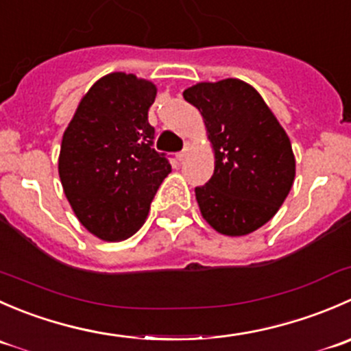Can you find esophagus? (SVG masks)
Listing matches in <instances>:
<instances>
[{
  "instance_id": "34e87169",
  "label": "esophagus",
  "mask_w": 351,
  "mask_h": 351,
  "mask_svg": "<svg viewBox=\"0 0 351 351\" xmlns=\"http://www.w3.org/2000/svg\"><path fill=\"white\" fill-rule=\"evenodd\" d=\"M192 149H193V146H192V144H190V143H186V144H185V149H183L182 153H178V154H176V158H178L180 161H183V159H185L186 156H189L190 153H192Z\"/></svg>"
}]
</instances>
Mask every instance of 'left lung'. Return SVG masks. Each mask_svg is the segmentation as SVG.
Returning <instances> with one entry per match:
<instances>
[{"mask_svg":"<svg viewBox=\"0 0 351 351\" xmlns=\"http://www.w3.org/2000/svg\"><path fill=\"white\" fill-rule=\"evenodd\" d=\"M198 108L214 151V175L197 186L202 217L226 236H246L278 212L295 178L289 136L246 81H202L183 91Z\"/></svg>","mask_w":351,"mask_h":351,"instance_id":"1","label":"left lung"}]
</instances>
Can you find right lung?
Here are the masks:
<instances>
[{
  "instance_id": "add662e5",
  "label": "right lung",
  "mask_w": 351,
  "mask_h": 351,
  "mask_svg": "<svg viewBox=\"0 0 351 351\" xmlns=\"http://www.w3.org/2000/svg\"><path fill=\"white\" fill-rule=\"evenodd\" d=\"M158 88L110 73L84 93L66 127L59 178L77 221L104 241H123L146 222L171 166L153 149L147 112Z\"/></svg>"
}]
</instances>
